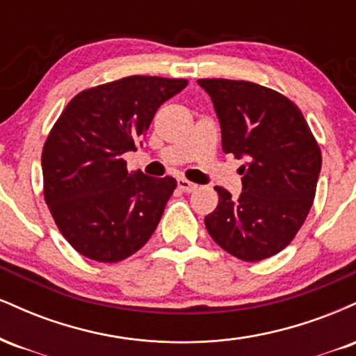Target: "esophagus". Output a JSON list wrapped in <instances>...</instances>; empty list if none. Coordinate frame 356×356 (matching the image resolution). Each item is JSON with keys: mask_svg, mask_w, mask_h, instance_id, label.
<instances>
[{"mask_svg": "<svg viewBox=\"0 0 356 356\" xmlns=\"http://www.w3.org/2000/svg\"><path fill=\"white\" fill-rule=\"evenodd\" d=\"M177 186H179V189H181L182 192H194L195 189H197V186H195L194 182L187 181V179H184V177L177 179Z\"/></svg>", "mask_w": 356, "mask_h": 356, "instance_id": "esophagus-1", "label": "esophagus"}]
</instances>
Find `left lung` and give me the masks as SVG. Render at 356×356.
Instances as JSON below:
<instances>
[{"label":"left lung","mask_w":356,"mask_h":356,"mask_svg":"<svg viewBox=\"0 0 356 356\" xmlns=\"http://www.w3.org/2000/svg\"><path fill=\"white\" fill-rule=\"evenodd\" d=\"M222 132V150L246 164L243 192L216 186L219 204L206 216L207 232L224 251L261 261L288 246L316 194L321 150L301 110L276 90L244 80L201 79Z\"/></svg>","instance_id":"obj_1"}]
</instances>
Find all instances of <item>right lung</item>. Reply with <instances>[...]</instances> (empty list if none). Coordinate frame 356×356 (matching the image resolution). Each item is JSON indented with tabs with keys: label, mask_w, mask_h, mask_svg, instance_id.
<instances>
[{
	"label": "right lung",
	"mask_w": 356,
	"mask_h": 356,
	"mask_svg": "<svg viewBox=\"0 0 356 356\" xmlns=\"http://www.w3.org/2000/svg\"><path fill=\"white\" fill-rule=\"evenodd\" d=\"M186 79L132 75L80 92L51 127L42 152L43 195L63 238L81 256L118 263L154 234L177 182L127 170L164 102Z\"/></svg>",
	"instance_id": "1"
}]
</instances>
